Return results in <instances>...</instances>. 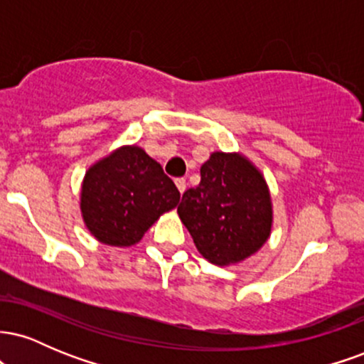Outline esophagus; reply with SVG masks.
<instances>
[{
  "mask_svg": "<svg viewBox=\"0 0 364 364\" xmlns=\"http://www.w3.org/2000/svg\"><path fill=\"white\" fill-rule=\"evenodd\" d=\"M176 186H178V190H179V193H185V190H186V179L185 178H176Z\"/></svg>",
  "mask_w": 364,
  "mask_h": 364,
  "instance_id": "34e87169",
  "label": "esophagus"
}]
</instances>
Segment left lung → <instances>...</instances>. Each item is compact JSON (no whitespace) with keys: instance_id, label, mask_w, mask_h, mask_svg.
Wrapping results in <instances>:
<instances>
[{"instance_id":"1","label":"left lung","mask_w":364,"mask_h":364,"mask_svg":"<svg viewBox=\"0 0 364 364\" xmlns=\"http://www.w3.org/2000/svg\"><path fill=\"white\" fill-rule=\"evenodd\" d=\"M200 185L183 193L178 214L203 258L224 267L252 257L272 231L265 178L241 154H210Z\"/></svg>"}]
</instances>
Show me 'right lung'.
I'll return each instance as SVG.
<instances>
[{"mask_svg":"<svg viewBox=\"0 0 364 364\" xmlns=\"http://www.w3.org/2000/svg\"><path fill=\"white\" fill-rule=\"evenodd\" d=\"M178 202L173 179L136 145H124L95 162L82 183L83 223L95 240L109 246L139 243Z\"/></svg>","mask_w":364,"mask_h":364,"instance_id":"obj_1","label":"right lung"}]
</instances>
